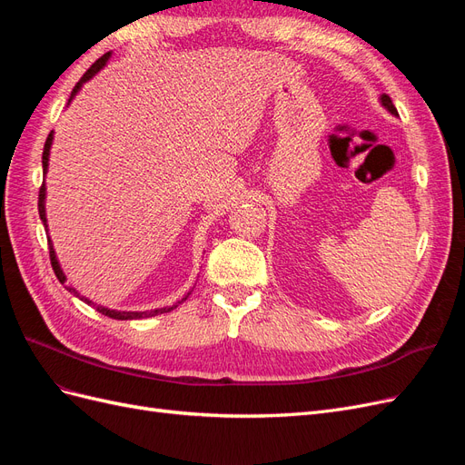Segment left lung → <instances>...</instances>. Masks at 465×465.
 <instances>
[{
	"mask_svg": "<svg viewBox=\"0 0 465 465\" xmlns=\"http://www.w3.org/2000/svg\"><path fill=\"white\" fill-rule=\"evenodd\" d=\"M380 103H382V106L384 108H388L391 114H398V110H396V106H393V103H391V98L388 96V94H382L380 96Z\"/></svg>",
	"mask_w": 465,
	"mask_h": 465,
	"instance_id": "8db88e82",
	"label": "left lung"
}]
</instances>
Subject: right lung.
Listing matches in <instances>:
<instances>
[{
	"label": "right lung",
	"mask_w": 465,
	"mask_h": 465,
	"mask_svg": "<svg viewBox=\"0 0 465 465\" xmlns=\"http://www.w3.org/2000/svg\"><path fill=\"white\" fill-rule=\"evenodd\" d=\"M108 58H110V52H106L104 55H101V58H98L87 72H85V75H83L81 79H79V83L77 85L74 87V93H72V98L77 94V91L81 89V85L85 81H89L98 69H103L104 65H106V62H108ZM72 98H69V101H72ZM52 139H54V132H50V135L46 137V143H45V153H42V168H45V173L48 171V157H50V147H52ZM45 200H46V186H45V182H42V186H40V193H38V215H40V221L45 223V227H46V231H48V224H46V207H45ZM48 248H50V262H52V270H54V273H55V277L60 279V283L64 285L65 283V275H64V272H62V267H60V263H58V258H55V252H54V246H52V241L48 238ZM67 291L69 292H74L75 297H79L81 301H85L87 304H93V301H89V299H85V297H81V294L74 289V287H67ZM190 294V292H188ZM188 294L182 301H186L188 299ZM182 301H178V304L182 302ZM178 304H174V306H164V308H157V311H145V312H124V311H110V308H104V306H96V312H101V314H104V316H108V318H114V320H139V318H149V316H157V314H164V312H171L173 308H176ZM94 306V304H93Z\"/></svg>",
	"instance_id": "1"
}]
</instances>
